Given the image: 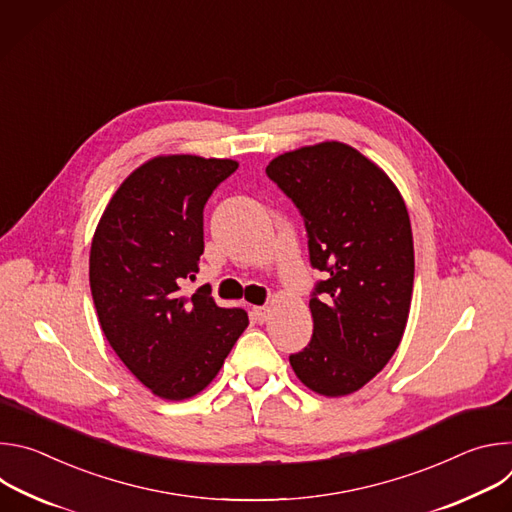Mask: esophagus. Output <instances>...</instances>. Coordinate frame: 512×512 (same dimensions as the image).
Returning <instances> with one entry per match:
<instances>
[{
    "label": "esophagus",
    "mask_w": 512,
    "mask_h": 512,
    "mask_svg": "<svg viewBox=\"0 0 512 512\" xmlns=\"http://www.w3.org/2000/svg\"><path fill=\"white\" fill-rule=\"evenodd\" d=\"M251 314H253L255 322L263 324V322H267V318H269V308H267V306H253Z\"/></svg>",
    "instance_id": "1"
}]
</instances>
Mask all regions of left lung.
<instances>
[{
    "instance_id": "left-lung-1",
    "label": "left lung",
    "mask_w": 512,
    "mask_h": 512,
    "mask_svg": "<svg viewBox=\"0 0 512 512\" xmlns=\"http://www.w3.org/2000/svg\"><path fill=\"white\" fill-rule=\"evenodd\" d=\"M265 172L298 206L310 263L326 275L310 300L312 340L289 364L308 389L350 395L383 371L405 332L415 271L407 206L377 164L340 141L277 156Z\"/></svg>"
}]
</instances>
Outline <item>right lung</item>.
I'll return each instance as SVG.
<instances>
[{"mask_svg": "<svg viewBox=\"0 0 512 512\" xmlns=\"http://www.w3.org/2000/svg\"><path fill=\"white\" fill-rule=\"evenodd\" d=\"M237 168L198 156L145 162L113 194L93 237L101 328L137 381L168 401L200 393L249 324L245 310L218 308L210 285L182 291L204 253V204Z\"/></svg>", "mask_w": 512, "mask_h": 512, "instance_id": "1", "label": "right lung"}]
</instances>
